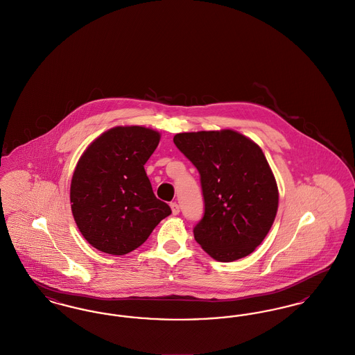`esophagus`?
Here are the masks:
<instances>
[{
	"instance_id": "esophagus-1",
	"label": "esophagus",
	"mask_w": 355,
	"mask_h": 355,
	"mask_svg": "<svg viewBox=\"0 0 355 355\" xmlns=\"http://www.w3.org/2000/svg\"><path fill=\"white\" fill-rule=\"evenodd\" d=\"M170 207H171V213H173V216L180 214V206H178V203L171 202L170 203Z\"/></svg>"
}]
</instances>
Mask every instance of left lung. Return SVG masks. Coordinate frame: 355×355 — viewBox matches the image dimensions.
I'll return each mask as SVG.
<instances>
[{
  "instance_id": "8db88e82",
  "label": "left lung",
  "mask_w": 355,
  "mask_h": 355,
  "mask_svg": "<svg viewBox=\"0 0 355 355\" xmlns=\"http://www.w3.org/2000/svg\"><path fill=\"white\" fill-rule=\"evenodd\" d=\"M175 146L201 177L205 213L194 238L220 262L254 252L278 209V187L261 148L234 130L180 133Z\"/></svg>"
}]
</instances>
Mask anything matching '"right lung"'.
<instances>
[{
    "instance_id": "right-lung-1",
    "label": "right lung",
    "mask_w": 355,
    "mask_h": 355,
    "mask_svg": "<svg viewBox=\"0 0 355 355\" xmlns=\"http://www.w3.org/2000/svg\"><path fill=\"white\" fill-rule=\"evenodd\" d=\"M159 138L158 132L144 126H117L81 155L70 185L71 213L97 250L130 253L171 214L169 205L154 196L144 168Z\"/></svg>"
}]
</instances>
